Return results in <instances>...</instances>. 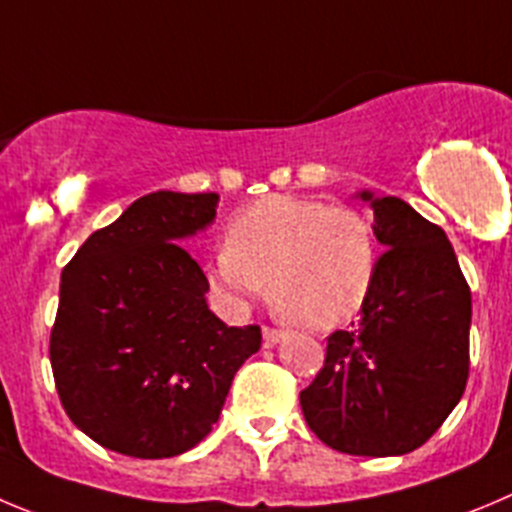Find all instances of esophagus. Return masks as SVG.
Returning <instances> with one entry per match:
<instances>
[{
    "mask_svg": "<svg viewBox=\"0 0 512 512\" xmlns=\"http://www.w3.org/2000/svg\"><path fill=\"white\" fill-rule=\"evenodd\" d=\"M262 338H265L267 346H275V343L283 341V338H285V331H278V328L265 326V328H262Z\"/></svg>",
    "mask_w": 512,
    "mask_h": 512,
    "instance_id": "obj_1",
    "label": "esophagus"
}]
</instances>
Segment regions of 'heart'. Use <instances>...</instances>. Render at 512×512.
<instances>
[{
  "label": "heart",
  "mask_w": 512,
  "mask_h": 512,
  "mask_svg": "<svg viewBox=\"0 0 512 512\" xmlns=\"http://www.w3.org/2000/svg\"><path fill=\"white\" fill-rule=\"evenodd\" d=\"M376 275L374 229L323 199L265 197L242 209L207 262L219 303L242 310L270 290L272 303L313 331L348 321Z\"/></svg>",
  "instance_id": "1"
}]
</instances>
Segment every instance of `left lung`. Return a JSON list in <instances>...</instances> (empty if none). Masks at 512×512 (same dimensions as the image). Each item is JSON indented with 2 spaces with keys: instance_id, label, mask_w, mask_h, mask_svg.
Masks as SVG:
<instances>
[{
  "instance_id": "obj_1",
  "label": "left lung",
  "mask_w": 512,
  "mask_h": 512,
  "mask_svg": "<svg viewBox=\"0 0 512 512\" xmlns=\"http://www.w3.org/2000/svg\"><path fill=\"white\" fill-rule=\"evenodd\" d=\"M358 197L384 245L358 321L328 336L326 361L300 391L305 422L346 455L417 450L442 427L470 374V285L442 227L404 199Z\"/></svg>"
}]
</instances>
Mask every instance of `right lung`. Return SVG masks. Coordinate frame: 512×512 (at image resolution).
I'll list each match as a JSON object with an SVG mask.
<instances>
[{
  "label": "right lung",
  "instance_id": "right-lung-1",
  "mask_svg": "<svg viewBox=\"0 0 512 512\" xmlns=\"http://www.w3.org/2000/svg\"><path fill=\"white\" fill-rule=\"evenodd\" d=\"M217 202L146 194L62 270L52 376L62 409L105 450L164 460L197 447L260 348V326H227L209 310L207 275L181 247L214 222Z\"/></svg>",
  "mask_w": 512,
  "mask_h": 512
}]
</instances>
